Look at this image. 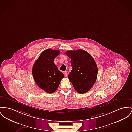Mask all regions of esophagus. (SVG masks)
I'll use <instances>...</instances> for the list:
<instances>
[{
  "label": "esophagus",
  "instance_id": "obj_1",
  "mask_svg": "<svg viewBox=\"0 0 132 132\" xmlns=\"http://www.w3.org/2000/svg\"><path fill=\"white\" fill-rule=\"evenodd\" d=\"M63 74H64V76H65V77H67L68 75V72H67V71H64V72H63Z\"/></svg>",
  "mask_w": 132,
  "mask_h": 132
}]
</instances>
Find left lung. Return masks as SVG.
Returning a JSON list of instances; mask_svg holds the SVG:
<instances>
[{
	"label": "left lung",
	"instance_id": "obj_1",
	"mask_svg": "<svg viewBox=\"0 0 132 132\" xmlns=\"http://www.w3.org/2000/svg\"><path fill=\"white\" fill-rule=\"evenodd\" d=\"M66 55L71 59L72 68L68 78L75 89L84 94L92 88L97 79V67L92 56L82 50L68 51Z\"/></svg>",
	"mask_w": 132,
	"mask_h": 132
}]
</instances>
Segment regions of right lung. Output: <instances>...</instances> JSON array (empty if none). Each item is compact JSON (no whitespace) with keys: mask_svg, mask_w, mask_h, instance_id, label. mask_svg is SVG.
Segmentation results:
<instances>
[{"mask_svg":"<svg viewBox=\"0 0 132 132\" xmlns=\"http://www.w3.org/2000/svg\"><path fill=\"white\" fill-rule=\"evenodd\" d=\"M60 53L59 50H45L34 63L32 72L37 85L47 93H54L64 76L53 61Z\"/></svg>","mask_w":132,"mask_h":132,"instance_id":"obj_1","label":"right lung"}]
</instances>
